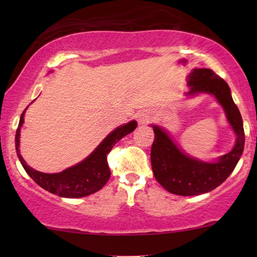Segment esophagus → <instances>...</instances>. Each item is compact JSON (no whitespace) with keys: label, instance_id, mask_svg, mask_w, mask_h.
<instances>
[{"label":"esophagus","instance_id":"34e87169","mask_svg":"<svg viewBox=\"0 0 257 257\" xmlns=\"http://www.w3.org/2000/svg\"><path fill=\"white\" fill-rule=\"evenodd\" d=\"M151 119V114H150V112H143L142 114H140V118H139V120H140V122H142V124H145V122H147Z\"/></svg>","mask_w":257,"mask_h":257}]
</instances>
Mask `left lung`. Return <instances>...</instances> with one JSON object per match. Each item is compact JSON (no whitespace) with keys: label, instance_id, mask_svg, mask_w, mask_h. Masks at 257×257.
<instances>
[{"label":"left lung","instance_id":"8db88e82","mask_svg":"<svg viewBox=\"0 0 257 257\" xmlns=\"http://www.w3.org/2000/svg\"><path fill=\"white\" fill-rule=\"evenodd\" d=\"M188 96L213 94L226 112L227 120L236 135L234 149L215 163H205L185 154L167 132L153 125L154 140L151 149V164L157 181L172 194L192 196L208 193L229 177L240 160L244 147L243 121L235 105L230 89L210 69H195L188 76Z\"/></svg>","mask_w":257,"mask_h":257}]
</instances>
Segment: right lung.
<instances>
[{"label":"right lung","instance_id":"obj_1","mask_svg":"<svg viewBox=\"0 0 257 257\" xmlns=\"http://www.w3.org/2000/svg\"><path fill=\"white\" fill-rule=\"evenodd\" d=\"M26 110L21 114L20 124L15 136L17 157L27 173L38 186L62 198H83L103 188L111 175V171L107 165V154L122 137L131 133L137 127L136 120L119 126L99 144V146L89 157L80 161L79 164L66 168L61 173L48 174L31 168L21 156L20 132L24 122Z\"/></svg>","mask_w":257,"mask_h":257}]
</instances>
